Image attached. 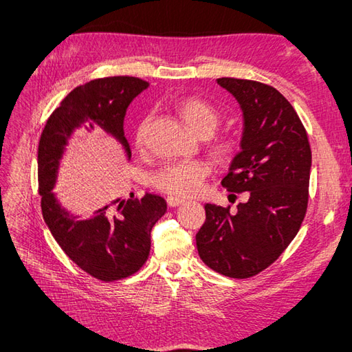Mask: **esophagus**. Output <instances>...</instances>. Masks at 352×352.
<instances>
[{
  "mask_svg": "<svg viewBox=\"0 0 352 352\" xmlns=\"http://www.w3.org/2000/svg\"><path fill=\"white\" fill-rule=\"evenodd\" d=\"M166 201H168V206H170V207H178V206L186 203L183 198H178V197H168Z\"/></svg>",
  "mask_w": 352,
  "mask_h": 352,
  "instance_id": "esophagus-1",
  "label": "esophagus"
}]
</instances>
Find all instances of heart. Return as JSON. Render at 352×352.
Returning a JSON list of instances; mask_svg holds the SVG:
<instances>
[{
    "label": "heart",
    "instance_id": "obj_1",
    "mask_svg": "<svg viewBox=\"0 0 352 352\" xmlns=\"http://www.w3.org/2000/svg\"><path fill=\"white\" fill-rule=\"evenodd\" d=\"M184 122L189 129L198 134L199 138H207L213 134L219 124V113L210 102L201 98H184L178 104ZM146 121H142L138 129L136 142L138 145H144L145 142ZM233 142L228 139H218L213 144V151L216 155L226 159L233 153ZM210 172V166L203 160H186L168 163L153 175V184L170 195L178 197H193L203 190L204 178Z\"/></svg>",
    "mask_w": 352,
    "mask_h": 352
}]
</instances>
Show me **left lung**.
Wrapping results in <instances>:
<instances>
[{
  "label": "left lung",
  "mask_w": 352,
  "mask_h": 352,
  "mask_svg": "<svg viewBox=\"0 0 352 352\" xmlns=\"http://www.w3.org/2000/svg\"><path fill=\"white\" fill-rule=\"evenodd\" d=\"M242 110L241 151L230 163L222 186L248 192V201L230 212L206 204L197 233L201 260L231 278H250L281 256L294 241L307 210L311 149L295 109L258 81L218 78Z\"/></svg>",
  "instance_id": "obj_1"
}]
</instances>
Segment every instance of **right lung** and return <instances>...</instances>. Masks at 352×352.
Segmentation results:
<instances>
[{"label": "right lung", "instance_id": "1", "mask_svg": "<svg viewBox=\"0 0 352 352\" xmlns=\"http://www.w3.org/2000/svg\"><path fill=\"white\" fill-rule=\"evenodd\" d=\"M149 83L136 77H109L78 86L66 96L42 131L37 148V177L43 219L74 263L101 281L130 276L144 266L151 250V230L166 213V201L154 193L144 198L109 199L89 218L72 214L54 192L69 142L85 129H101L131 159L125 139L126 109Z\"/></svg>", "mask_w": 352, "mask_h": 352}]
</instances>
